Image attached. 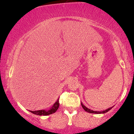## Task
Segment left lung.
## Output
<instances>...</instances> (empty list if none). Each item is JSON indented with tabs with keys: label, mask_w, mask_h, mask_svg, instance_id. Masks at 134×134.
Returning <instances> with one entry per match:
<instances>
[{
	"label": "left lung",
	"mask_w": 134,
	"mask_h": 134,
	"mask_svg": "<svg viewBox=\"0 0 134 134\" xmlns=\"http://www.w3.org/2000/svg\"><path fill=\"white\" fill-rule=\"evenodd\" d=\"M81 105H82V108H83V109H84V110L88 112V113H97V114H100V113H106V112L110 110V109H111L112 108H113V107H111V108H108V109H106V110L102 111H97L91 110V109H90L87 108L86 107V106H85L84 105H83L82 103H81Z\"/></svg>",
	"instance_id": "obj_1"
}]
</instances>
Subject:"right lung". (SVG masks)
Masks as SVG:
<instances>
[{
	"mask_svg": "<svg viewBox=\"0 0 134 134\" xmlns=\"http://www.w3.org/2000/svg\"><path fill=\"white\" fill-rule=\"evenodd\" d=\"M59 106V98L57 100L56 102L54 104L53 106L51 108V109H48V110H45V109H42V110H37V111H30L31 113H34V114L37 115H48L52 113H55L58 109Z\"/></svg>",
	"mask_w": 134,
	"mask_h": 134,
	"instance_id": "obj_1",
	"label": "right lung"
}]
</instances>
